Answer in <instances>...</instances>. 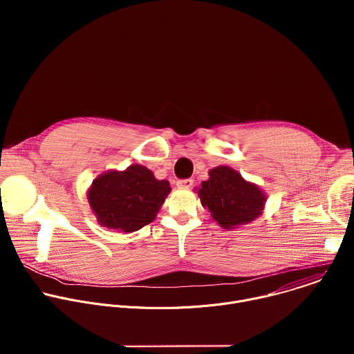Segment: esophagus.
<instances>
[{
  "instance_id": "obj_1",
  "label": "esophagus",
  "mask_w": 354,
  "mask_h": 354,
  "mask_svg": "<svg viewBox=\"0 0 354 354\" xmlns=\"http://www.w3.org/2000/svg\"><path fill=\"white\" fill-rule=\"evenodd\" d=\"M192 185H193V180H192V179H180V180L176 182L178 189H190Z\"/></svg>"
}]
</instances>
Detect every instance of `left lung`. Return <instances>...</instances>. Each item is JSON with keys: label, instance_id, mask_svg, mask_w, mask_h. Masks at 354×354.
Instances as JSON below:
<instances>
[{"label": "left lung", "instance_id": "obj_1", "mask_svg": "<svg viewBox=\"0 0 354 354\" xmlns=\"http://www.w3.org/2000/svg\"><path fill=\"white\" fill-rule=\"evenodd\" d=\"M197 190L201 206L224 230L238 228L257 220L265 210L266 194L231 167H216Z\"/></svg>", "mask_w": 354, "mask_h": 354}]
</instances>
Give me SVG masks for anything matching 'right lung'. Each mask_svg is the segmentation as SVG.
Returning <instances> with one entry per match:
<instances>
[{"mask_svg": "<svg viewBox=\"0 0 354 354\" xmlns=\"http://www.w3.org/2000/svg\"><path fill=\"white\" fill-rule=\"evenodd\" d=\"M171 193L168 180L133 164L124 171L111 169L97 175L86 198L99 225L118 232H134L153 223Z\"/></svg>", "mask_w": 354, "mask_h": 354, "instance_id": "1", "label": "right lung"}]
</instances>
